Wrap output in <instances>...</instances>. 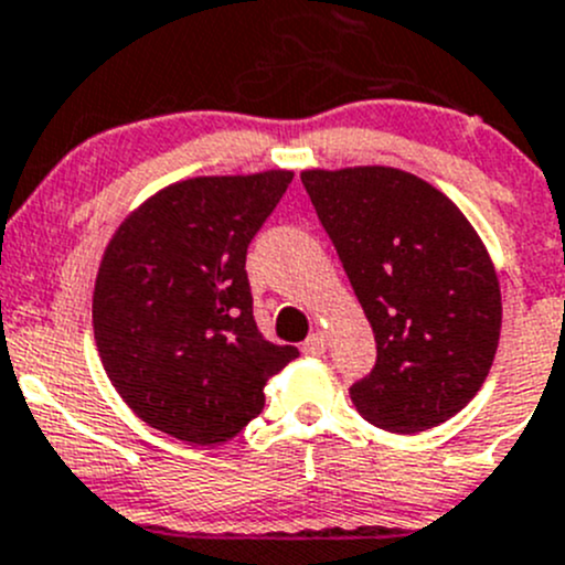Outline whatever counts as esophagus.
<instances>
[{
    "label": "esophagus",
    "instance_id": "1",
    "mask_svg": "<svg viewBox=\"0 0 565 565\" xmlns=\"http://www.w3.org/2000/svg\"><path fill=\"white\" fill-rule=\"evenodd\" d=\"M301 351H305V354H310V356H321L323 351H327V334H323V332H312L310 338H307L305 343H301Z\"/></svg>",
    "mask_w": 565,
    "mask_h": 565
}]
</instances>
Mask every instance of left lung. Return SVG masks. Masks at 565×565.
Returning <instances> with one entry per match:
<instances>
[{"label": "left lung", "instance_id": "8db88e82", "mask_svg": "<svg viewBox=\"0 0 565 565\" xmlns=\"http://www.w3.org/2000/svg\"><path fill=\"white\" fill-rule=\"evenodd\" d=\"M301 183L376 338L351 404L398 434L450 420L500 340V285L478 233L443 192L393 167L310 170Z\"/></svg>", "mask_w": 565, "mask_h": 565}]
</instances>
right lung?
<instances>
[{"label": "right lung", "mask_w": 565, "mask_h": 565, "mask_svg": "<svg viewBox=\"0 0 565 565\" xmlns=\"http://www.w3.org/2000/svg\"><path fill=\"white\" fill-rule=\"evenodd\" d=\"M294 172L192 178L134 211L100 260L93 329L100 362L148 426L220 445L264 412V384L296 345L253 316L247 249Z\"/></svg>", "instance_id": "right-lung-1"}]
</instances>
